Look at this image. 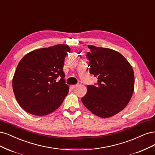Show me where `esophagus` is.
<instances>
[{"label":"esophagus","mask_w":155,"mask_h":155,"mask_svg":"<svg viewBox=\"0 0 155 155\" xmlns=\"http://www.w3.org/2000/svg\"><path fill=\"white\" fill-rule=\"evenodd\" d=\"M77 85H71V86H70V87H71V88L72 89H74L75 87H77Z\"/></svg>","instance_id":"34e87169"}]
</instances>
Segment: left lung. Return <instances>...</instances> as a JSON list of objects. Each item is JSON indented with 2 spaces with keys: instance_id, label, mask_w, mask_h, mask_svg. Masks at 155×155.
Returning <instances> with one entry per match:
<instances>
[{
  "instance_id": "obj_1",
  "label": "left lung",
  "mask_w": 155,
  "mask_h": 155,
  "mask_svg": "<svg viewBox=\"0 0 155 155\" xmlns=\"http://www.w3.org/2000/svg\"><path fill=\"white\" fill-rule=\"evenodd\" d=\"M86 54L89 73L98 79L97 86L88 85L83 104L95 115L109 118L126 107L134 87L133 69L124 56L111 49L88 46Z\"/></svg>"
}]
</instances>
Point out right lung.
Instances as JSON below:
<instances>
[{"label":"right lung","mask_w":155,"mask_h":155,"mask_svg":"<svg viewBox=\"0 0 155 155\" xmlns=\"http://www.w3.org/2000/svg\"><path fill=\"white\" fill-rule=\"evenodd\" d=\"M70 51L68 45L57 44L32 51L21 60L12 86L17 101L26 112L44 116L61 106L69 91L63 66Z\"/></svg>","instance_id":"right-lung-1"}]
</instances>
